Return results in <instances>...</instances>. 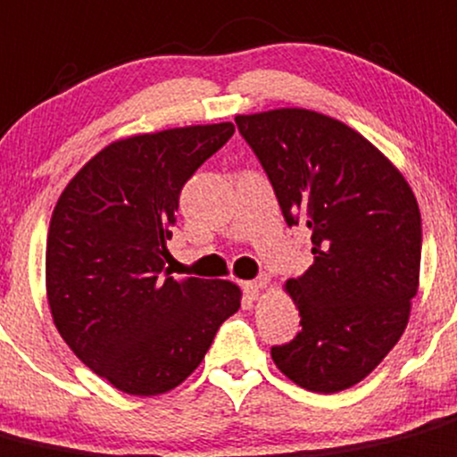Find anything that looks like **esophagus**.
<instances>
[{"label": "esophagus", "instance_id": "obj_1", "mask_svg": "<svg viewBox=\"0 0 457 457\" xmlns=\"http://www.w3.org/2000/svg\"><path fill=\"white\" fill-rule=\"evenodd\" d=\"M265 283H268V277H259L256 281H247V283H243V292H245L247 299H256L261 292V287H263Z\"/></svg>", "mask_w": 457, "mask_h": 457}]
</instances>
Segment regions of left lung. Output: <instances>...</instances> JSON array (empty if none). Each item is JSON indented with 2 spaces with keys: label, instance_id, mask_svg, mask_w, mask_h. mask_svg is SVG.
Returning a JSON list of instances; mask_svg holds the SVG:
<instances>
[{
  "label": "left lung",
  "instance_id": "obj_1",
  "mask_svg": "<svg viewBox=\"0 0 457 457\" xmlns=\"http://www.w3.org/2000/svg\"><path fill=\"white\" fill-rule=\"evenodd\" d=\"M287 228L310 229L312 265L286 283L301 317L272 346L286 378L314 393L355 386L409 323L422 219L404 176L364 136L308 109L234 118Z\"/></svg>",
  "mask_w": 457,
  "mask_h": 457
}]
</instances>
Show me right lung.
I'll return each instance as SVG.
<instances>
[{
  "label": "right lung",
  "instance_id": "add662e5",
  "mask_svg": "<svg viewBox=\"0 0 457 457\" xmlns=\"http://www.w3.org/2000/svg\"><path fill=\"white\" fill-rule=\"evenodd\" d=\"M232 134V122H220L118 140L78 171L53 210V321L118 391L149 397L179 386L241 308L234 283L165 270L180 192Z\"/></svg>",
  "mask_w": 457,
  "mask_h": 457
}]
</instances>
